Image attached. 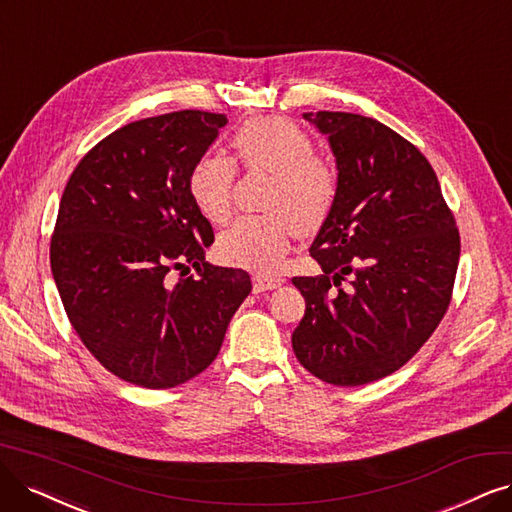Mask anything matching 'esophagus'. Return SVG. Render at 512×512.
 Listing matches in <instances>:
<instances>
[{"label":"esophagus","mask_w":512,"mask_h":512,"mask_svg":"<svg viewBox=\"0 0 512 512\" xmlns=\"http://www.w3.org/2000/svg\"><path fill=\"white\" fill-rule=\"evenodd\" d=\"M282 282H285V280H282L280 276L255 274V276H253V291H255V293H261V291H272V289L280 287Z\"/></svg>","instance_id":"1"}]
</instances>
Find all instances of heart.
I'll list each match as a JSON object with an SVG mask.
<instances>
[{"mask_svg":"<svg viewBox=\"0 0 512 512\" xmlns=\"http://www.w3.org/2000/svg\"><path fill=\"white\" fill-rule=\"evenodd\" d=\"M232 145L246 168L272 173L263 198L270 213L242 217L227 227L217 240V255L227 266L268 272L287 255L293 232L308 236L325 225L337 202V173L312 154V137L289 118L244 122ZM234 179L230 158L208 154L192 166L187 192L204 219L223 223L230 217Z\"/></svg>","mask_w":512,"mask_h":512,"instance_id":"b5f03b06","label":"heart"}]
</instances>
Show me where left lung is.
I'll return each instance as SVG.
<instances>
[{
	"label": "left lung",
	"mask_w": 512,
	"mask_h": 512,
	"mask_svg": "<svg viewBox=\"0 0 512 512\" xmlns=\"http://www.w3.org/2000/svg\"><path fill=\"white\" fill-rule=\"evenodd\" d=\"M304 118L329 139L339 192L310 246L323 274L293 278L306 299L293 352L318 380L363 386L401 369L439 327L460 234L437 173L399 132L346 111Z\"/></svg>",
	"instance_id": "8db88e82"
}]
</instances>
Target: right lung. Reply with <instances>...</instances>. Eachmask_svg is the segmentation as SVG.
Instances as JSON below:
<instances>
[{"instance_id": "right-lung-1", "label": "right lung", "mask_w": 512, "mask_h": 512, "mask_svg": "<svg viewBox=\"0 0 512 512\" xmlns=\"http://www.w3.org/2000/svg\"><path fill=\"white\" fill-rule=\"evenodd\" d=\"M225 124L198 109L126 124L65 185L52 276L82 344L124 382L164 390L202 373L253 289L244 270L204 259L215 234L187 192ZM189 267L199 276H172Z\"/></svg>"}]
</instances>
